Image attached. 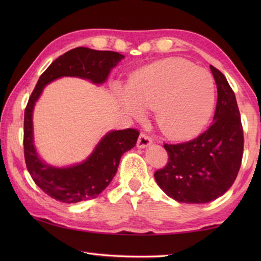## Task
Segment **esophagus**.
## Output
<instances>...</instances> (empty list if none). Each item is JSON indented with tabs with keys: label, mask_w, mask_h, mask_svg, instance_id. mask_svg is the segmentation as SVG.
I'll return each mask as SVG.
<instances>
[{
	"label": "esophagus",
	"mask_w": 261,
	"mask_h": 261,
	"mask_svg": "<svg viewBox=\"0 0 261 261\" xmlns=\"http://www.w3.org/2000/svg\"><path fill=\"white\" fill-rule=\"evenodd\" d=\"M152 144V138L149 136H147L145 132H141L138 137V140H137V146L139 148H144L147 147L148 145Z\"/></svg>",
	"instance_id": "esophagus-1"
}]
</instances>
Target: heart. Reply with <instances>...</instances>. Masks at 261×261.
Listing matches in <instances>:
<instances>
[{"instance_id": "1", "label": "heart", "mask_w": 261, "mask_h": 261, "mask_svg": "<svg viewBox=\"0 0 261 261\" xmlns=\"http://www.w3.org/2000/svg\"><path fill=\"white\" fill-rule=\"evenodd\" d=\"M126 94L136 108L124 101L136 115L154 110L155 123L171 139L197 135L208 122L215 101L212 74L184 59L171 57L145 67L130 77Z\"/></svg>"}]
</instances>
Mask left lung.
<instances>
[{
	"mask_svg": "<svg viewBox=\"0 0 261 261\" xmlns=\"http://www.w3.org/2000/svg\"><path fill=\"white\" fill-rule=\"evenodd\" d=\"M216 88L213 124L197 138L165 144L168 162L154 173L159 187L179 202L204 204L226 193L242 165L244 136L235 93L224 74L211 65Z\"/></svg>",
	"mask_w": 261,
	"mask_h": 261,
	"instance_id": "1",
	"label": "left lung"
}]
</instances>
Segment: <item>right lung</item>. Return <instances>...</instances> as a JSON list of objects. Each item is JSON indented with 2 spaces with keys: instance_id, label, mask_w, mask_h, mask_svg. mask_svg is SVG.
Here are the masks:
<instances>
[{
  "instance_id": "obj_1",
  "label": "right lung",
  "mask_w": 261,
  "mask_h": 261,
  "mask_svg": "<svg viewBox=\"0 0 261 261\" xmlns=\"http://www.w3.org/2000/svg\"><path fill=\"white\" fill-rule=\"evenodd\" d=\"M123 55L110 50L77 47L57 57L35 85L24 114V156L34 183L48 196L61 202L74 204L94 199L112 182L123 153L135 147L139 131L124 129L106 135L87 160L77 166L54 168L38 158L33 146L32 112L45 85L63 76L81 77L101 84L107 79Z\"/></svg>"
}]
</instances>
